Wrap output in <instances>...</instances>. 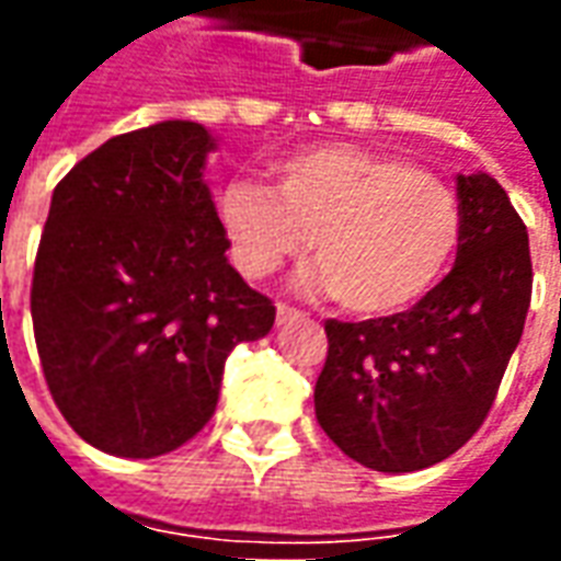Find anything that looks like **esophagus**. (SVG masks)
I'll return each mask as SVG.
<instances>
[{"instance_id":"1","label":"esophagus","mask_w":561,"mask_h":561,"mask_svg":"<svg viewBox=\"0 0 561 561\" xmlns=\"http://www.w3.org/2000/svg\"><path fill=\"white\" fill-rule=\"evenodd\" d=\"M297 318H304L300 309H294V306L288 304L276 306V321H279V324H291V321H297Z\"/></svg>"}]
</instances>
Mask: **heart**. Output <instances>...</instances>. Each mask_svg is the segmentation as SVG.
Instances as JSON below:
<instances>
[{"mask_svg":"<svg viewBox=\"0 0 561 561\" xmlns=\"http://www.w3.org/2000/svg\"><path fill=\"white\" fill-rule=\"evenodd\" d=\"M273 176L276 192L237 180L219 195L221 231L252 279L316 243L321 267L309 285L330 288L348 312L390 316L417 304L457 255V192L402 156L318 144L276 161Z\"/></svg>","mask_w":561,"mask_h":561,"instance_id":"1","label":"heart"}]
</instances>
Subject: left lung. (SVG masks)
<instances>
[{"label": "left lung", "mask_w": 561, "mask_h": 561, "mask_svg": "<svg viewBox=\"0 0 561 561\" xmlns=\"http://www.w3.org/2000/svg\"><path fill=\"white\" fill-rule=\"evenodd\" d=\"M457 264L412 309L324 321L328 360L316 417L366 469L417 471L481 430L517 348L531 300L529 233L502 185L457 176Z\"/></svg>", "instance_id": "obj_1"}]
</instances>
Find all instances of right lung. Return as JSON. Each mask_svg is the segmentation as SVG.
<instances>
[{"mask_svg":"<svg viewBox=\"0 0 561 561\" xmlns=\"http://www.w3.org/2000/svg\"><path fill=\"white\" fill-rule=\"evenodd\" d=\"M213 147L204 126L168 119L92 149L54 188L32 330L56 409L104 454L149 459L195 438L233 345L276 321L225 257Z\"/></svg>","mask_w":561,"mask_h":561,"instance_id":"right-lung-1","label":"right lung"}]
</instances>
